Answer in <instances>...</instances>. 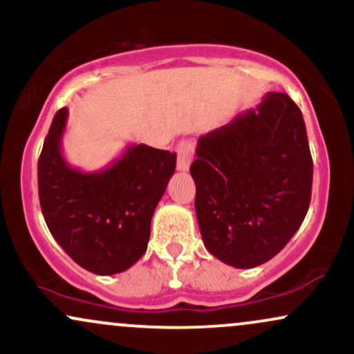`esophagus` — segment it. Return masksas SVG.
Here are the masks:
<instances>
[{
    "label": "esophagus",
    "mask_w": 354,
    "mask_h": 354,
    "mask_svg": "<svg viewBox=\"0 0 354 354\" xmlns=\"http://www.w3.org/2000/svg\"><path fill=\"white\" fill-rule=\"evenodd\" d=\"M178 171H188L191 161H193V147L188 142H181L178 145Z\"/></svg>",
    "instance_id": "obj_1"
}]
</instances>
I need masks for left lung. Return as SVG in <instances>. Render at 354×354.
<instances>
[{
	"label": "left lung",
	"mask_w": 354,
	"mask_h": 354,
	"mask_svg": "<svg viewBox=\"0 0 354 354\" xmlns=\"http://www.w3.org/2000/svg\"><path fill=\"white\" fill-rule=\"evenodd\" d=\"M206 249L236 269L270 261L304 223L313 161L300 109L269 92L255 109L199 136L189 168Z\"/></svg>",
	"instance_id": "obj_1"
}]
</instances>
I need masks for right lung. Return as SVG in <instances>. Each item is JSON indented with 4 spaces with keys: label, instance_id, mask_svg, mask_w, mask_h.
<instances>
[{
    "label": "right lung",
    "instance_id": "add662e5",
    "mask_svg": "<svg viewBox=\"0 0 354 354\" xmlns=\"http://www.w3.org/2000/svg\"><path fill=\"white\" fill-rule=\"evenodd\" d=\"M67 115L66 107L54 115L37 161L42 216L82 269L120 274L147 252L153 212L176 168V153L130 145L107 168L80 171L62 156Z\"/></svg>",
    "mask_w": 354,
    "mask_h": 354
}]
</instances>
